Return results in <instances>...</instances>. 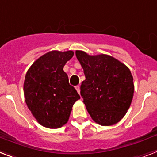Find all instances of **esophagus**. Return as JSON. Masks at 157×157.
Here are the masks:
<instances>
[{
	"instance_id": "1",
	"label": "esophagus",
	"mask_w": 157,
	"mask_h": 157,
	"mask_svg": "<svg viewBox=\"0 0 157 157\" xmlns=\"http://www.w3.org/2000/svg\"><path fill=\"white\" fill-rule=\"evenodd\" d=\"M76 91L78 92V94H80V91H81V90H80V86H79V85H76Z\"/></svg>"
}]
</instances>
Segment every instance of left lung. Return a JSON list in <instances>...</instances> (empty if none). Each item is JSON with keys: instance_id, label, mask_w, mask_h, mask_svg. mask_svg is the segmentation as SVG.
Segmentation results:
<instances>
[{"instance_id": "left-lung-1", "label": "left lung", "mask_w": 157, "mask_h": 157, "mask_svg": "<svg viewBox=\"0 0 157 157\" xmlns=\"http://www.w3.org/2000/svg\"><path fill=\"white\" fill-rule=\"evenodd\" d=\"M76 56L85 76L81 95L93 120L101 126L119 122L133 98V76L129 68L107 55L89 56L76 51Z\"/></svg>"}]
</instances>
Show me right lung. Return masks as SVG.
I'll list each match as a JSON object with an SVG mask.
<instances>
[{
  "instance_id": "add662e5",
  "label": "right lung",
  "mask_w": 157,
  "mask_h": 157,
  "mask_svg": "<svg viewBox=\"0 0 157 157\" xmlns=\"http://www.w3.org/2000/svg\"><path fill=\"white\" fill-rule=\"evenodd\" d=\"M73 52L52 51L37 59L24 81L25 103L42 126L59 128L68 120L72 107L80 95L68 82L63 66Z\"/></svg>"
}]
</instances>
